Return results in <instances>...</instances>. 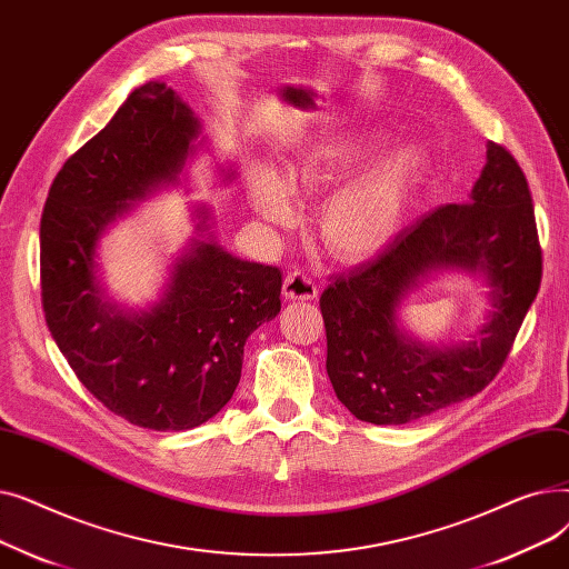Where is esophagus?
<instances>
[{"label": "esophagus", "instance_id": "obj_1", "mask_svg": "<svg viewBox=\"0 0 569 569\" xmlns=\"http://www.w3.org/2000/svg\"><path fill=\"white\" fill-rule=\"evenodd\" d=\"M283 295L288 300H302V302L316 300L318 297L316 279L309 272H305V269H295V272H290L283 281Z\"/></svg>", "mask_w": 569, "mask_h": 569}]
</instances>
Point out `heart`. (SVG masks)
Returning <instances> with one entry per match:
<instances>
[{
  "mask_svg": "<svg viewBox=\"0 0 569 569\" xmlns=\"http://www.w3.org/2000/svg\"><path fill=\"white\" fill-rule=\"evenodd\" d=\"M355 159L357 149L318 147L290 166L288 179L260 168L251 182V204L267 221L290 223L295 219L292 193L320 196ZM422 170V149L401 144L365 174L335 191L318 214L325 247L343 260H362L382 251L403 223Z\"/></svg>",
  "mask_w": 569,
  "mask_h": 569,
  "instance_id": "obj_1",
  "label": "heart"
}]
</instances>
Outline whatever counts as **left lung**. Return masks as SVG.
Instances as JSON below:
<instances>
[{"mask_svg":"<svg viewBox=\"0 0 569 569\" xmlns=\"http://www.w3.org/2000/svg\"><path fill=\"white\" fill-rule=\"evenodd\" d=\"M436 268L485 273L492 311L472 342L436 349L396 327L402 297ZM542 281V249L526 174L502 144H487L463 204H442L403 228L376 258L320 295L327 376L362 422L406 425L482 392L502 369Z\"/></svg>","mask_w":569,"mask_h":569,"instance_id":"8db88e82","label":"left lung"}]
</instances>
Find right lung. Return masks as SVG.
Returning <instances> with one entry per match:
<instances>
[{"label": "right lung", "instance_id": "1", "mask_svg": "<svg viewBox=\"0 0 569 569\" xmlns=\"http://www.w3.org/2000/svg\"><path fill=\"white\" fill-rule=\"evenodd\" d=\"M198 133L166 82L133 89L57 172L41 217V300L54 343L110 412L152 431L214 417L242 376L247 339L281 311V269L239 260L209 237L191 239L149 311L103 300L101 234L136 200L177 182ZM198 217L204 232L209 212Z\"/></svg>", "mask_w": 569, "mask_h": 569}]
</instances>
